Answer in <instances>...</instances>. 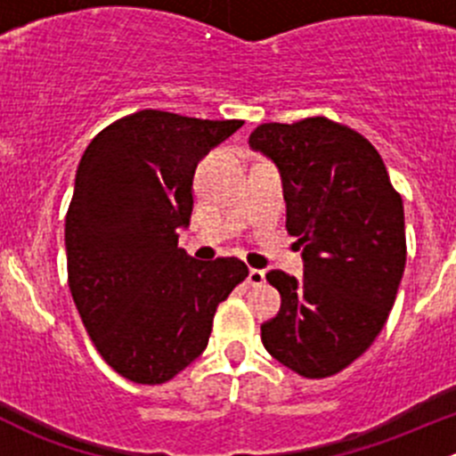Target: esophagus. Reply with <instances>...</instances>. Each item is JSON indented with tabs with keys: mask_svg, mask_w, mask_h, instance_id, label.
Instances as JSON below:
<instances>
[{
	"mask_svg": "<svg viewBox=\"0 0 456 456\" xmlns=\"http://www.w3.org/2000/svg\"><path fill=\"white\" fill-rule=\"evenodd\" d=\"M247 282L251 287H262L266 282V273L262 269H249V275H247Z\"/></svg>",
	"mask_w": 456,
	"mask_h": 456,
	"instance_id": "obj_1",
	"label": "esophagus"
}]
</instances>
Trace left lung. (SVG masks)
I'll return each instance as SVG.
<instances>
[{
    "label": "left lung",
    "instance_id": "left-lung-1",
    "mask_svg": "<svg viewBox=\"0 0 456 456\" xmlns=\"http://www.w3.org/2000/svg\"><path fill=\"white\" fill-rule=\"evenodd\" d=\"M249 147L278 167L305 260L300 280L266 273L282 305L260 326L262 344L302 377L335 375L375 342L395 305L406 266L402 196L375 147L324 117L262 123Z\"/></svg>",
    "mask_w": 456,
    "mask_h": 456
}]
</instances>
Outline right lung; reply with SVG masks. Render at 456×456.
<instances>
[{
  "mask_svg": "<svg viewBox=\"0 0 456 456\" xmlns=\"http://www.w3.org/2000/svg\"><path fill=\"white\" fill-rule=\"evenodd\" d=\"M245 121L141 110L81 156L66 216L68 280L96 351L136 384H163L209 342L216 306L249 275L238 257L194 260L196 167Z\"/></svg>",
  "mask_w": 456,
  "mask_h": 456,
  "instance_id": "add662e5",
  "label": "right lung"
}]
</instances>
